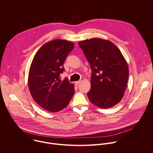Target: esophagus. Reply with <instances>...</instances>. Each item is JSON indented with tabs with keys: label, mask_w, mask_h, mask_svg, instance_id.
I'll use <instances>...</instances> for the list:
<instances>
[{
	"label": "esophagus",
	"mask_w": 153,
	"mask_h": 153,
	"mask_svg": "<svg viewBox=\"0 0 153 153\" xmlns=\"http://www.w3.org/2000/svg\"><path fill=\"white\" fill-rule=\"evenodd\" d=\"M80 82H81V81H76V82H75V84L76 85H78L80 84Z\"/></svg>",
	"instance_id": "esophagus-1"
}]
</instances>
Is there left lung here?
Returning <instances> with one entry per match:
<instances>
[{"instance_id":"obj_1","label":"left lung","mask_w":153,"mask_h":153,"mask_svg":"<svg viewBox=\"0 0 153 153\" xmlns=\"http://www.w3.org/2000/svg\"><path fill=\"white\" fill-rule=\"evenodd\" d=\"M92 71L90 101L101 108L117 105L124 95L129 77L127 63L120 49L108 40L92 38L78 42Z\"/></svg>"}]
</instances>
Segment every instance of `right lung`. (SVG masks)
I'll list each match as a JSON object with an SVG mask.
<instances>
[{"instance_id":"obj_1","label":"right lung","mask_w":153,"mask_h":153,"mask_svg":"<svg viewBox=\"0 0 153 153\" xmlns=\"http://www.w3.org/2000/svg\"><path fill=\"white\" fill-rule=\"evenodd\" d=\"M74 44L55 39L44 44L35 55L29 72L28 87L35 102L44 109L56 112L65 108L74 92V85L60 74Z\"/></svg>"}]
</instances>
